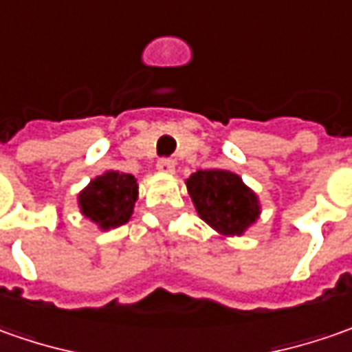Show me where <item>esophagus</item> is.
I'll list each match as a JSON object with an SVG mask.
<instances>
[{
    "label": "esophagus",
    "mask_w": 352,
    "mask_h": 352,
    "mask_svg": "<svg viewBox=\"0 0 352 352\" xmlns=\"http://www.w3.org/2000/svg\"><path fill=\"white\" fill-rule=\"evenodd\" d=\"M157 168H159L160 172H164V174H172L174 172V168H176V162L172 159H159V162H157Z\"/></svg>",
    "instance_id": "34e87169"
}]
</instances>
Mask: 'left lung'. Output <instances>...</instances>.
<instances>
[{
  "label": "left lung",
  "mask_w": 352,
  "mask_h": 352,
  "mask_svg": "<svg viewBox=\"0 0 352 352\" xmlns=\"http://www.w3.org/2000/svg\"><path fill=\"white\" fill-rule=\"evenodd\" d=\"M186 184L199 217L223 234H242L258 219L256 193L232 172L197 170Z\"/></svg>",
  "instance_id": "left-lung-1"
}]
</instances>
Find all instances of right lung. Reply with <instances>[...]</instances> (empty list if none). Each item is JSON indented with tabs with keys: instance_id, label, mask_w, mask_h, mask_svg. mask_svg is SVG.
I'll use <instances>...</instances> for the list:
<instances>
[{
	"instance_id": "1",
	"label": "right lung",
	"mask_w": 352,
	"mask_h": 352,
	"mask_svg": "<svg viewBox=\"0 0 352 352\" xmlns=\"http://www.w3.org/2000/svg\"><path fill=\"white\" fill-rule=\"evenodd\" d=\"M138 199V182L131 174L106 172L94 178L81 193L79 205L82 214L100 228H116L129 221Z\"/></svg>"
}]
</instances>
